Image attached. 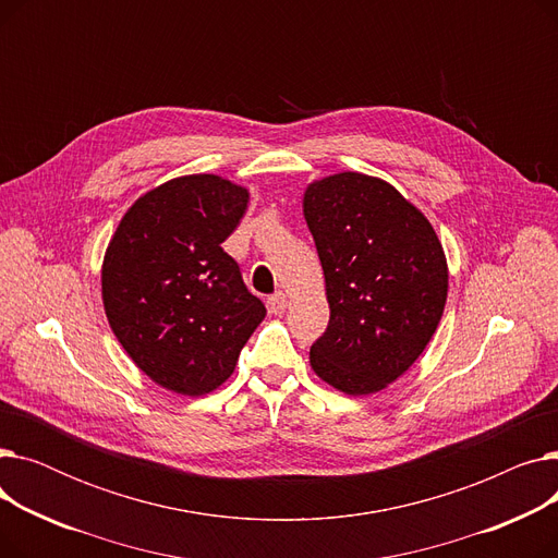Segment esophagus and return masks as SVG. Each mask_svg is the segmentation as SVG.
Returning <instances> with one entry per match:
<instances>
[{"label": "esophagus", "mask_w": 558, "mask_h": 558, "mask_svg": "<svg viewBox=\"0 0 558 558\" xmlns=\"http://www.w3.org/2000/svg\"><path fill=\"white\" fill-rule=\"evenodd\" d=\"M267 305H269L271 314H282L287 310V294H284V291H276V294H271L267 299Z\"/></svg>", "instance_id": "obj_1"}]
</instances>
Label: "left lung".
I'll return each instance as SVG.
<instances>
[{
  "instance_id": "1",
  "label": "left lung",
  "mask_w": 558,
  "mask_h": 558,
  "mask_svg": "<svg viewBox=\"0 0 558 558\" xmlns=\"http://www.w3.org/2000/svg\"><path fill=\"white\" fill-rule=\"evenodd\" d=\"M303 208L330 303L310 364L343 393H375L418 360L441 320L444 246L412 203L366 173L312 183Z\"/></svg>"
}]
</instances>
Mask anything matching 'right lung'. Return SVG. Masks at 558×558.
Segmentation results:
<instances>
[{
	"label": "right lung",
	"instance_id": "obj_1",
	"mask_svg": "<svg viewBox=\"0 0 558 558\" xmlns=\"http://www.w3.org/2000/svg\"><path fill=\"white\" fill-rule=\"evenodd\" d=\"M248 192L219 175L173 179L133 203L104 257L108 324L160 387L201 396L223 385L267 314L223 242Z\"/></svg>",
	"mask_w": 558,
	"mask_h": 558
}]
</instances>
